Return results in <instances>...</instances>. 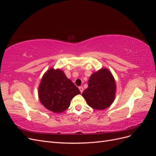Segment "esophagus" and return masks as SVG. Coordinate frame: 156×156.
<instances>
[{"label":"esophagus","instance_id":"obj_1","mask_svg":"<svg viewBox=\"0 0 156 156\" xmlns=\"http://www.w3.org/2000/svg\"><path fill=\"white\" fill-rule=\"evenodd\" d=\"M79 89L80 92H81V93H83V90H84L83 87H80L79 88Z\"/></svg>","mask_w":156,"mask_h":156}]
</instances>
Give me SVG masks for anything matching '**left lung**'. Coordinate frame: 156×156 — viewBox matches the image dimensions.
Listing matches in <instances>:
<instances>
[{"instance_id": "1", "label": "left lung", "mask_w": 156, "mask_h": 156, "mask_svg": "<svg viewBox=\"0 0 156 156\" xmlns=\"http://www.w3.org/2000/svg\"><path fill=\"white\" fill-rule=\"evenodd\" d=\"M116 82L112 73L106 68L94 72L89 78L88 88L82 96L87 104L97 110L110 107L116 96Z\"/></svg>"}]
</instances>
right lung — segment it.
<instances>
[{
  "label": "right lung",
  "instance_id": "obj_1",
  "mask_svg": "<svg viewBox=\"0 0 156 156\" xmlns=\"http://www.w3.org/2000/svg\"><path fill=\"white\" fill-rule=\"evenodd\" d=\"M79 88L60 69L49 68L44 74L38 87V98L47 109L60 113L69 107L71 100L77 94Z\"/></svg>",
  "mask_w": 156,
  "mask_h": 156
}]
</instances>
